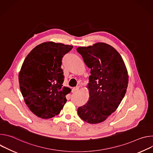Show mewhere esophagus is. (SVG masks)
I'll use <instances>...</instances> for the list:
<instances>
[{"instance_id":"obj_1","label":"esophagus","mask_w":153,"mask_h":153,"mask_svg":"<svg viewBox=\"0 0 153 153\" xmlns=\"http://www.w3.org/2000/svg\"><path fill=\"white\" fill-rule=\"evenodd\" d=\"M79 86L74 87V88L72 90V93H76V91H77L79 90Z\"/></svg>"}]
</instances>
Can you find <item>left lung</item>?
I'll use <instances>...</instances> for the list:
<instances>
[{
    "instance_id": "obj_1",
    "label": "left lung",
    "mask_w": 153,
    "mask_h": 153,
    "mask_svg": "<svg viewBox=\"0 0 153 153\" xmlns=\"http://www.w3.org/2000/svg\"><path fill=\"white\" fill-rule=\"evenodd\" d=\"M77 51L91 68L90 99L78 108V115L87 123L102 122L116 110L125 95L128 76L125 63L120 54L105 43L79 47Z\"/></svg>"
}]
</instances>
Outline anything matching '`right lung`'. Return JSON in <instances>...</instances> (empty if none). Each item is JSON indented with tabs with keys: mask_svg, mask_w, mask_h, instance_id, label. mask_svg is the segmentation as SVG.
Returning a JSON list of instances; mask_svg holds the SVG:
<instances>
[{
	"mask_svg": "<svg viewBox=\"0 0 153 153\" xmlns=\"http://www.w3.org/2000/svg\"><path fill=\"white\" fill-rule=\"evenodd\" d=\"M73 46L44 42L28 54L19 74L20 90L30 110L37 116L49 119L59 114L71 89L63 86L61 68L63 56Z\"/></svg>",
	"mask_w": 153,
	"mask_h": 153,
	"instance_id": "1",
	"label": "right lung"
}]
</instances>
